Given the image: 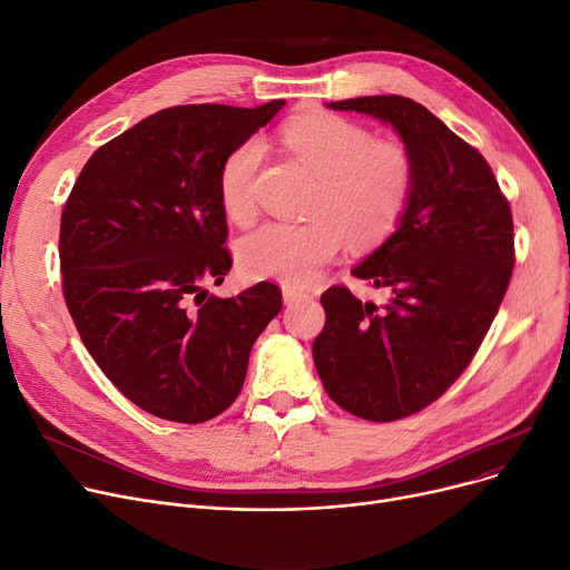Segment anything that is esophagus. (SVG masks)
I'll return each mask as SVG.
<instances>
[{
  "label": "esophagus",
  "mask_w": 570,
  "mask_h": 570,
  "mask_svg": "<svg viewBox=\"0 0 570 570\" xmlns=\"http://www.w3.org/2000/svg\"><path fill=\"white\" fill-rule=\"evenodd\" d=\"M282 293H284V303H286V305H293V303H297V301H305V297H309L305 291L293 288V286H284Z\"/></svg>",
  "instance_id": "esophagus-1"
}]
</instances>
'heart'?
<instances>
[{
	"label": "heart",
	"mask_w": 570,
	"mask_h": 570,
	"mask_svg": "<svg viewBox=\"0 0 570 570\" xmlns=\"http://www.w3.org/2000/svg\"><path fill=\"white\" fill-rule=\"evenodd\" d=\"M284 142L314 177L305 224L267 222L239 237L237 265L247 277L286 284L309 282L344 245L372 249L391 237L409 209L415 161L409 147L374 134L348 117L321 112L297 117ZM263 145L247 140L226 157L219 173V200L235 224L256 215V175Z\"/></svg>",
	"instance_id": "b5f03b06"
}]
</instances>
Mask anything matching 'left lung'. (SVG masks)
Returning <instances> with one entry per match:
<instances>
[{
  "label": "left lung",
  "instance_id": "1",
  "mask_svg": "<svg viewBox=\"0 0 570 570\" xmlns=\"http://www.w3.org/2000/svg\"><path fill=\"white\" fill-rule=\"evenodd\" d=\"M331 108L391 122L415 161L400 228L353 267V277L387 293L385 305L331 286L314 340L331 400L365 421L391 423L436 402L481 348L513 275V213L485 157L425 106L383 95Z\"/></svg>",
  "mask_w": 570,
  "mask_h": 570
}]
</instances>
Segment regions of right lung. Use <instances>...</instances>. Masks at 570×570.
I'll return each mask as SVG.
<instances>
[{"instance_id": "right-lung-1", "label": "right lung", "mask_w": 570, "mask_h": 570, "mask_svg": "<svg viewBox=\"0 0 570 570\" xmlns=\"http://www.w3.org/2000/svg\"><path fill=\"white\" fill-rule=\"evenodd\" d=\"M284 104L159 110L101 145L67 198L59 267L76 331L117 391L164 421L224 413L282 309L277 284L235 297L203 286L233 265L222 166Z\"/></svg>"}]
</instances>
